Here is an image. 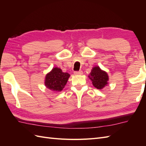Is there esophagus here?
<instances>
[{
  "instance_id": "1",
  "label": "esophagus",
  "mask_w": 146,
  "mask_h": 146,
  "mask_svg": "<svg viewBox=\"0 0 146 146\" xmlns=\"http://www.w3.org/2000/svg\"><path fill=\"white\" fill-rule=\"evenodd\" d=\"M74 73L75 75H82L83 74V72L82 70H79V71H74Z\"/></svg>"
}]
</instances>
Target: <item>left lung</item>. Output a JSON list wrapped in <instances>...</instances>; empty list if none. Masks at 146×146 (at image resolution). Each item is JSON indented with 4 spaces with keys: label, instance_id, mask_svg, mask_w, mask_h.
Wrapping results in <instances>:
<instances>
[{
    "label": "left lung",
    "instance_id": "8db88e82",
    "mask_svg": "<svg viewBox=\"0 0 146 146\" xmlns=\"http://www.w3.org/2000/svg\"><path fill=\"white\" fill-rule=\"evenodd\" d=\"M92 85L97 89L101 90L108 84V76L107 72L102 70L99 66L93 68L89 76Z\"/></svg>",
    "mask_w": 146,
    "mask_h": 146
}]
</instances>
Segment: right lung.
I'll use <instances>...</instances> for the list:
<instances>
[{
    "instance_id": "obj_1",
    "label": "right lung",
    "mask_w": 146,
    "mask_h": 146,
    "mask_svg": "<svg viewBox=\"0 0 146 146\" xmlns=\"http://www.w3.org/2000/svg\"><path fill=\"white\" fill-rule=\"evenodd\" d=\"M69 77L68 73L63 72L61 69L55 68L46 75L45 85L52 91L60 92L64 88Z\"/></svg>"
}]
</instances>
